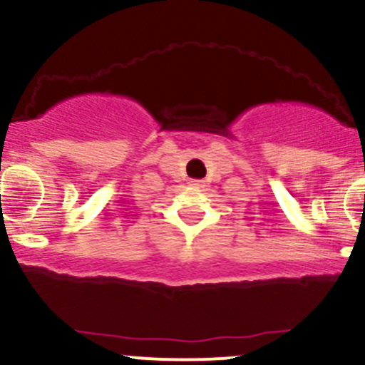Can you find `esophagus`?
I'll use <instances>...</instances> for the list:
<instances>
[{
	"label": "esophagus",
	"mask_w": 365,
	"mask_h": 365,
	"mask_svg": "<svg viewBox=\"0 0 365 365\" xmlns=\"http://www.w3.org/2000/svg\"><path fill=\"white\" fill-rule=\"evenodd\" d=\"M187 184H190V186H193V187H204L205 186V182L202 181V179H191V181Z\"/></svg>",
	"instance_id": "obj_1"
}]
</instances>
